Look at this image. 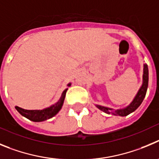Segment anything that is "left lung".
Here are the masks:
<instances>
[{"label":"left lung","instance_id":"1","mask_svg":"<svg viewBox=\"0 0 159 159\" xmlns=\"http://www.w3.org/2000/svg\"><path fill=\"white\" fill-rule=\"evenodd\" d=\"M142 55V54H141ZM143 57V55H142ZM148 81H149V71H148V66L146 63L143 64V83L142 85L140 86L139 89L138 90L136 95L135 96L134 99L132 100L131 103L128 106L124 107L123 108H118V109H114V108H108V107L102 106L99 104H95L97 108H99L101 111H104L107 114H111L114 116H126L129 115L130 113L133 112L139 107V105L142 104L147 93V87H148Z\"/></svg>","mask_w":159,"mask_h":159}]
</instances>
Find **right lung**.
<instances>
[{
    "mask_svg": "<svg viewBox=\"0 0 159 159\" xmlns=\"http://www.w3.org/2000/svg\"><path fill=\"white\" fill-rule=\"evenodd\" d=\"M71 85V82L67 84V86L70 87ZM68 88L66 89L62 92L61 97L59 98L58 101L55 104H52L50 107L45 108L42 110H28V109H24V108H20V107L16 106V109L18 111L20 115L26 117L27 119L33 121V122H42V121L47 120L48 119L52 118L53 116H55L58 111L61 110L62 105H63L64 100H65L66 93Z\"/></svg>",
    "mask_w": 159,
    "mask_h": 159,
    "instance_id": "right-lung-1",
    "label": "right lung"
}]
</instances>
